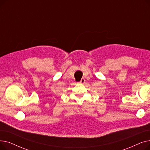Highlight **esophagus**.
<instances>
[{
  "label": "esophagus",
  "instance_id": "obj_1",
  "mask_svg": "<svg viewBox=\"0 0 150 150\" xmlns=\"http://www.w3.org/2000/svg\"><path fill=\"white\" fill-rule=\"evenodd\" d=\"M85 83V79L84 78H81V80H80V83H81V84H83V83Z\"/></svg>",
  "mask_w": 150,
  "mask_h": 150
}]
</instances>
